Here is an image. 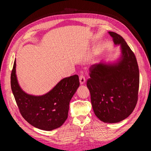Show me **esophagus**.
<instances>
[{
    "mask_svg": "<svg viewBox=\"0 0 151 151\" xmlns=\"http://www.w3.org/2000/svg\"><path fill=\"white\" fill-rule=\"evenodd\" d=\"M79 81H80V84H83L85 83L86 79H85V77L83 75L81 74L79 76Z\"/></svg>",
    "mask_w": 151,
    "mask_h": 151,
    "instance_id": "esophagus-1",
    "label": "esophagus"
}]
</instances>
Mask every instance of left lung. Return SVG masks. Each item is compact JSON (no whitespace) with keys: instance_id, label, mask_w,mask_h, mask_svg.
I'll return each instance as SVG.
<instances>
[{"instance_id":"1","label":"left lung","mask_w":151,"mask_h":151,"mask_svg":"<svg viewBox=\"0 0 151 151\" xmlns=\"http://www.w3.org/2000/svg\"><path fill=\"white\" fill-rule=\"evenodd\" d=\"M120 45L122 56L113 64L96 63L89 68L87 86L94 114L105 123H118L129 116L137 103L139 70L134 52L120 35L109 31Z\"/></svg>"}]
</instances>
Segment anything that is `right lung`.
Segmentation results:
<instances>
[{"label": "right lung", "mask_w": 151, "mask_h": 151, "mask_svg": "<svg viewBox=\"0 0 151 151\" xmlns=\"http://www.w3.org/2000/svg\"><path fill=\"white\" fill-rule=\"evenodd\" d=\"M11 85L19 111L29 124L50 131L61 127L68 117L70 100L79 86V76L62 79L45 95L36 96L24 93L18 84L16 60L11 76Z\"/></svg>", "instance_id": "1"}]
</instances>
